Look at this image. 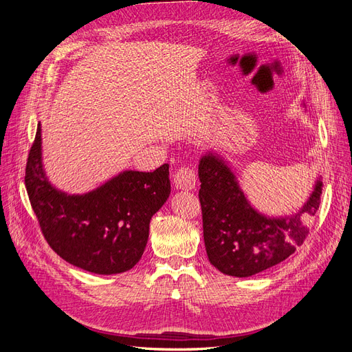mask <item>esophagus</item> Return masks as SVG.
I'll use <instances>...</instances> for the list:
<instances>
[{
	"label": "esophagus",
	"mask_w": 352,
	"mask_h": 352,
	"mask_svg": "<svg viewBox=\"0 0 352 352\" xmlns=\"http://www.w3.org/2000/svg\"><path fill=\"white\" fill-rule=\"evenodd\" d=\"M197 184V172L189 166H182L176 170L175 173V185L179 189L190 190L195 188Z\"/></svg>",
	"instance_id": "34e87169"
}]
</instances>
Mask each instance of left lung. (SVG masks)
I'll list each match as a JSON object with an SVG mask.
<instances>
[{"label": "left lung", "mask_w": 352, "mask_h": 352, "mask_svg": "<svg viewBox=\"0 0 352 352\" xmlns=\"http://www.w3.org/2000/svg\"><path fill=\"white\" fill-rule=\"evenodd\" d=\"M198 173L206 250L210 263L221 273L248 278L289 258L304 243L308 229L301 217L317 211L320 180L298 214L270 219L250 206L235 175L220 158L202 157Z\"/></svg>", "instance_id": "obj_1"}]
</instances>
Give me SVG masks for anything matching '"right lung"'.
I'll return each instance as SVG.
<instances>
[{
	"mask_svg": "<svg viewBox=\"0 0 352 352\" xmlns=\"http://www.w3.org/2000/svg\"><path fill=\"white\" fill-rule=\"evenodd\" d=\"M25 185L50 247L63 260L97 274L123 273L141 260L150 220L170 195L168 164L154 172H123L85 195L58 192L42 170L39 124Z\"/></svg>",
	"mask_w": 352,
	"mask_h": 352,
	"instance_id": "right-lung-1",
	"label": "right lung"
}]
</instances>
